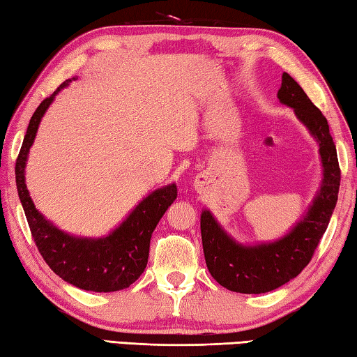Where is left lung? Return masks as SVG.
Wrapping results in <instances>:
<instances>
[{"instance_id": "left-lung-1", "label": "left lung", "mask_w": 357, "mask_h": 357, "mask_svg": "<svg viewBox=\"0 0 357 357\" xmlns=\"http://www.w3.org/2000/svg\"><path fill=\"white\" fill-rule=\"evenodd\" d=\"M277 98L294 108L296 116L307 126L319 144L324 179L315 202L291 233L273 244L244 247L223 231L209 211L202 214V241L211 275L229 291L244 294L268 293L294 279L315 253L329 225L340 187V167L328 119L312 104L298 83L287 72Z\"/></svg>"}]
</instances>
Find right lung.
Returning a JSON list of instances; mask_svg holds the SVG:
<instances>
[{
  "instance_id": "right-lung-1",
  "label": "right lung",
  "mask_w": 357,
  "mask_h": 357,
  "mask_svg": "<svg viewBox=\"0 0 357 357\" xmlns=\"http://www.w3.org/2000/svg\"><path fill=\"white\" fill-rule=\"evenodd\" d=\"M70 80L59 84L36 108L29 121L26 135L15 162V183L31 236L42 258L63 280L86 291L110 293L132 285L148 264L149 241L160 217L176 200V185L170 184L154 190L121 225L100 239H80L69 236L53 227L36 209L25 184V164L28 151L34 142L40 118L44 116L55 94Z\"/></svg>"
}]
</instances>
